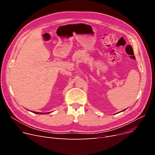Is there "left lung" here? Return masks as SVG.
Masks as SVG:
<instances>
[{"label": "left lung", "mask_w": 155, "mask_h": 155, "mask_svg": "<svg viewBox=\"0 0 155 155\" xmlns=\"http://www.w3.org/2000/svg\"><path fill=\"white\" fill-rule=\"evenodd\" d=\"M126 110V109H124V110H122V111H124V110ZM116 114H117V113H116Z\"/></svg>", "instance_id": "obj_1"}]
</instances>
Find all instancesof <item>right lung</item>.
Segmentation results:
<instances>
[{
  "instance_id": "1",
  "label": "right lung",
  "mask_w": 155,
  "mask_h": 155,
  "mask_svg": "<svg viewBox=\"0 0 155 155\" xmlns=\"http://www.w3.org/2000/svg\"><path fill=\"white\" fill-rule=\"evenodd\" d=\"M33 113L35 114H49L50 112H48V113H43V112H35V111H33Z\"/></svg>"
}]
</instances>
